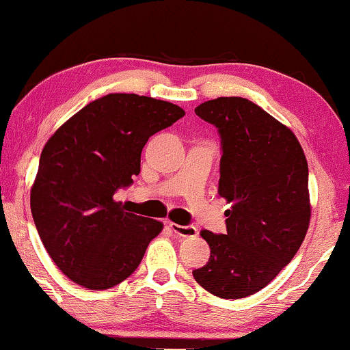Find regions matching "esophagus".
Instances as JSON below:
<instances>
[{
  "label": "esophagus",
  "mask_w": 350,
  "mask_h": 350,
  "mask_svg": "<svg viewBox=\"0 0 350 350\" xmlns=\"http://www.w3.org/2000/svg\"><path fill=\"white\" fill-rule=\"evenodd\" d=\"M169 228L181 237H196L199 234L198 229L191 226V224H188V226H181V224H176V223H169Z\"/></svg>",
  "instance_id": "34e87169"
}]
</instances>
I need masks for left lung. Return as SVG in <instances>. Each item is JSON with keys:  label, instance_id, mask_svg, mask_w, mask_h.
<instances>
[{"label": "left lung", "instance_id": "1", "mask_svg": "<svg viewBox=\"0 0 350 350\" xmlns=\"http://www.w3.org/2000/svg\"><path fill=\"white\" fill-rule=\"evenodd\" d=\"M221 138L218 194L226 234L200 232L208 262L193 271L218 298L239 299L269 284L303 243L309 228V170L295 133L242 97H219L194 109Z\"/></svg>", "mask_w": 350, "mask_h": 350}]
</instances>
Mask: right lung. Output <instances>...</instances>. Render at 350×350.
Instances as JSON below:
<instances>
[{
  "instance_id": "right-lung-1",
  "label": "right lung",
  "mask_w": 350,
  "mask_h": 350,
  "mask_svg": "<svg viewBox=\"0 0 350 350\" xmlns=\"http://www.w3.org/2000/svg\"><path fill=\"white\" fill-rule=\"evenodd\" d=\"M185 116L178 105L108 94L71 116L46 143L30 205L38 234L64 274L90 290L126 280L162 231L113 196L140 174L148 138Z\"/></svg>"
}]
</instances>
